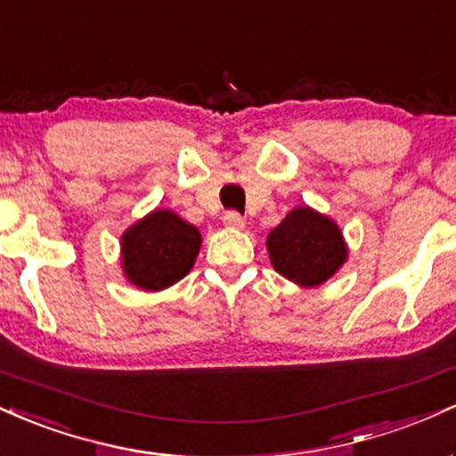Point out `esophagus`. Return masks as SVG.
Here are the masks:
<instances>
[{
	"instance_id": "34e87169",
	"label": "esophagus",
	"mask_w": 456,
	"mask_h": 456,
	"mask_svg": "<svg viewBox=\"0 0 456 456\" xmlns=\"http://www.w3.org/2000/svg\"><path fill=\"white\" fill-rule=\"evenodd\" d=\"M224 224H226L228 228H237V230L245 228V219L240 217L237 211H228L226 216H224Z\"/></svg>"
}]
</instances>
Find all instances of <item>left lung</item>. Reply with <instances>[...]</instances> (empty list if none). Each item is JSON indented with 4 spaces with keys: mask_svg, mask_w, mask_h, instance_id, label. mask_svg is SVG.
<instances>
[{
    "mask_svg": "<svg viewBox=\"0 0 456 456\" xmlns=\"http://www.w3.org/2000/svg\"><path fill=\"white\" fill-rule=\"evenodd\" d=\"M266 249L273 269L303 288L322 286L347 258L339 226L309 207L292 208L269 232Z\"/></svg>",
    "mask_w": 456,
    "mask_h": 456,
    "instance_id": "left-lung-1",
    "label": "left lung"
}]
</instances>
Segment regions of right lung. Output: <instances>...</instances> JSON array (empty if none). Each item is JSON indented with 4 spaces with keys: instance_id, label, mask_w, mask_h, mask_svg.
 <instances>
[{
    "instance_id": "obj_1",
    "label": "right lung",
    "mask_w": 456,
    "mask_h": 456,
    "mask_svg": "<svg viewBox=\"0 0 456 456\" xmlns=\"http://www.w3.org/2000/svg\"><path fill=\"white\" fill-rule=\"evenodd\" d=\"M200 240L196 226L168 208H155L123 232V273L136 288L164 290L191 271Z\"/></svg>"
}]
</instances>
